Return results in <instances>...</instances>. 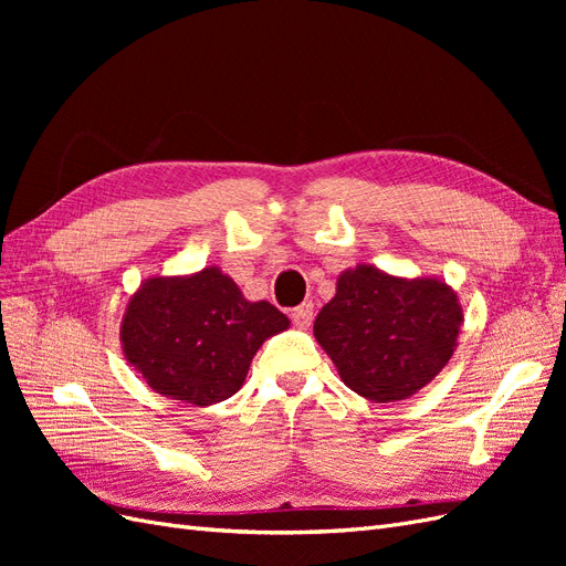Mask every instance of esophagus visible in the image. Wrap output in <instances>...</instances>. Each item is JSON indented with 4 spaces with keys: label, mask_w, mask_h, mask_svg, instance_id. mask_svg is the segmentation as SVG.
<instances>
[{
    "label": "esophagus",
    "mask_w": 566,
    "mask_h": 566,
    "mask_svg": "<svg viewBox=\"0 0 566 566\" xmlns=\"http://www.w3.org/2000/svg\"><path fill=\"white\" fill-rule=\"evenodd\" d=\"M290 318H293V323L297 325L300 331H306L314 321V304L312 302L300 304L297 310H293V314H290Z\"/></svg>",
    "instance_id": "esophagus-1"
}]
</instances>
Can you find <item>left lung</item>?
<instances>
[{"label": "left lung", "mask_w": 566, "mask_h": 566, "mask_svg": "<svg viewBox=\"0 0 566 566\" xmlns=\"http://www.w3.org/2000/svg\"><path fill=\"white\" fill-rule=\"evenodd\" d=\"M460 323L462 304L447 281L391 276L361 262L337 276L314 337L352 391L394 403L413 397L451 361Z\"/></svg>", "instance_id": "8db88e82"}]
</instances>
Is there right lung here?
<instances>
[{
  "label": "right lung",
  "mask_w": 566,
  "mask_h": 566,
  "mask_svg": "<svg viewBox=\"0 0 566 566\" xmlns=\"http://www.w3.org/2000/svg\"><path fill=\"white\" fill-rule=\"evenodd\" d=\"M287 328L276 306L245 300L229 273L205 266L146 279L129 295L119 342L153 391L212 406L243 387L256 349Z\"/></svg>",
  "instance_id": "add662e5"
}]
</instances>
